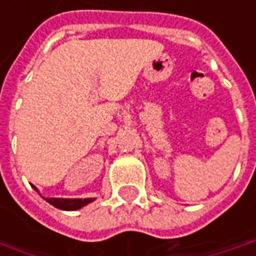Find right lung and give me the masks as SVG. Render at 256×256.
Returning a JSON list of instances; mask_svg holds the SVG:
<instances>
[{"instance_id": "obj_1", "label": "right lung", "mask_w": 256, "mask_h": 256, "mask_svg": "<svg viewBox=\"0 0 256 256\" xmlns=\"http://www.w3.org/2000/svg\"><path fill=\"white\" fill-rule=\"evenodd\" d=\"M46 200L50 204H53L54 208H62V210H77V208H81L85 204L91 203L94 199H57V198H52V199H46Z\"/></svg>"}]
</instances>
